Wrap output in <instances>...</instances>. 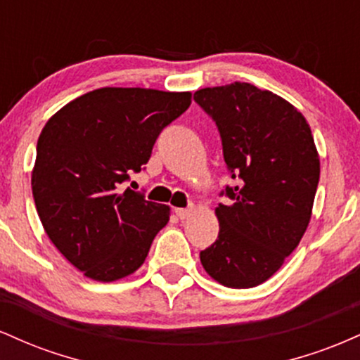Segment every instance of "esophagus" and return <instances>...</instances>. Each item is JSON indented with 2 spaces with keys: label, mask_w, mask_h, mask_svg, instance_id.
Here are the masks:
<instances>
[{
  "label": "esophagus",
  "mask_w": 360,
  "mask_h": 360,
  "mask_svg": "<svg viewBox=\"0 0 360 360\" xmlns=\"http://www.w3.org/2000/svg\"><path fill=\"white\" fill-rule=\"evenodd\" d=\"M174 212H176L177 217L181 218V220H186V218H189V217H191V213H193V208H176Z\"/></svg>",
  "instance_id": "esophagus-1"
}]
</instances>
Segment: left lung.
I'll return each instance as SVG.
<instances>
[{
  "mask_svg": "<svg viewBox=\"0 0 360 360\" xmlns=\"http://www.w3.org/2000/svg\"><path fill=\"white\" fill-rule=\"evenodd\" d=\"M194 101L217 123L223 159L238 186L214 210L220 232L200 252L205 271L226 288L262 284L308 229L320 157L307 118L291 103L249 82L205 88Z\"/></svg>",
  "mask_w": 360,
  "mask_h": 360,
  "instance_id": "1",
  "label": "left lung"
}]
</instances>
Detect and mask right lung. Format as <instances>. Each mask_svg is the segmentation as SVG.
Returning a JSON list of instances; mask_svg holds the SVG:
<instances>
[{"mask_svg":"<svg viewBox=\"0 0 360 360\" xmlns=\"http://www.w3.org/2000/svg\"><path fill=\"white\" fill-rule=\"evenodd\" d=\"M191 105V93L100 88L45 123L32 171V193L57 250L86 278L111 283L146 260L167 225V205L123 183L148 162L157 137Z\"/></svg>","mask_w":360,"mask_h":360,"instance_id":"add662e5","label":"right lung"}]
</instances>
